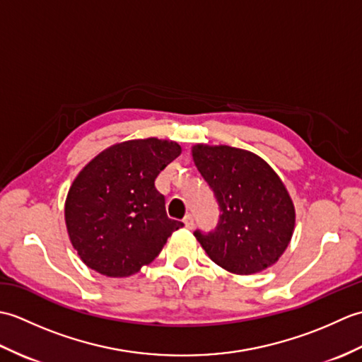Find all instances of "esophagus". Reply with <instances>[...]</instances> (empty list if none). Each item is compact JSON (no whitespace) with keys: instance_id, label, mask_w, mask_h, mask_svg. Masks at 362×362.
Instances as JSON below:
<instances>
[{"instance_id":"1","label":"esophagus","mask_w":362,"mask_h":362,"mask_svg":"<svg viewBox=\"0 0 362 362\" xmlns=\"http://www.w3.org/2000/svg\"><path fill=\"white\" fill-rule=\"evenodd\" d=\"M183 224H185V227L187 228H193L194 227V218H193V214H187L185 218H183Z\"/></svg>"}]
</instances>
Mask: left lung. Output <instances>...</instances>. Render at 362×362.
<instances>
[{
  "label": "left lung",
  "mask_w": 362,
  "mask_h": 362,
  "mask_svg": "<svg viewBox=\"0 0 362 362\" xmlns=\"http://www.w3.org/2000/svg\"><path fill=\"white\" fill-rule=\"evenodd\" d=\"M193 160L221 211L213 232H194L206 255L238 275L272 266L296 226L294 204L280 177L253 152L230 146L196 144Z\"/></svg>",
  "instance_id": "obj_1"
}]
</instances>
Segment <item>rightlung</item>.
I'll use <instances>...</instances> for the list:
<instances>
[{
	"mask_svg": "<svg viewBox=\"0 0 362 362\" xmlns=\"http://www.w3.org/2000/svg\"><path fill=\"white\" fill-rule=\"evenodd\" d=\"M175 141L146 138L113 144L76 177L65 202L73 247L90 269L129 276L152 263L183 222L169 219L156 188L160 171L180 156Z\"/></svg>",
	"mask_w": 362,
	"mask_h": 362,
	"instance_id": "add662e5",
	"label": "right lung"
}]
</instances>
